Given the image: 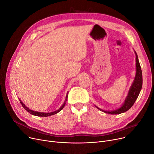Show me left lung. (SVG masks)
<instances>
[{"mask_svg": "<svg viewBox=\"0 0 154 154\" xmlns=\"http://www.w3.org/2000/svg\"><path fill=\"white\" fill-rule=\"evenodd\" d=\"M135 53L136 55V75L134 79V81H133L131 88L129 90L128 96H126L125 102L123 104V105L120 107L119 108L116 109V110H113L111 111H104L101 109L99 108L98 107L96 106L97 109L99 110H101L106 113H108V114L111 115H118V114H121V113L125 112L126 111H128L130 109L132 106L134 104L135 101L137 100L139 94L140 92V91L142 89V72L141 69V66H140L139 61H138V56L136 51H135Z\"/></svg>", "mask_w": 154, "mask_h": 154, "instance_id": "8db88e82", "label": "left lung"}]
</instances>
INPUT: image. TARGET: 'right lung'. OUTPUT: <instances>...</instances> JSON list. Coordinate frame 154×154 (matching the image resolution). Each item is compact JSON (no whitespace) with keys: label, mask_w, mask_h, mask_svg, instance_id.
Wrapping results in <instances>:
<instances>
[{"label":"right lung","mask_w":154,"mask_h":154,"mask_svg":"<svg viewBox=\"0 0 154 154\" xmlns=\"http://www.w3.org/2000/svg\"><path fill=\"white\" fill-rule=\"evenodd\" d=\"M67 94H68V93H67ZM67 97H68V95L66 94L65 101L64 103L63 104V105H62V106L60 107V108L58 110H57V111H53V112H42L34 111H32V110H31V109H29L28 108H27V107H26V106L23 103V102H22L20 99H19V101H20V103H21L22 106L25 109V110H26L28 112H29L30 113V114H31V115H35V116H37L46 117V116H51V115H55V114H57V113H58V112L60 111L63 108V107L65 106V103H66V100H67Z\"/></svg>","instance_id":"right-lung-1"}]
</instances>
